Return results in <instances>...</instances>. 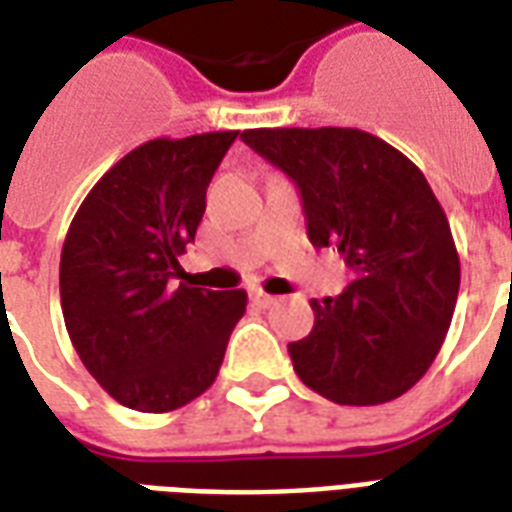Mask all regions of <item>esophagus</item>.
I'll use <instances>...</instances> for the list:
<instances>
[{
	"label": "esophagus",
	"instance_id": "34e87169",
	"mask_svg": "<svg viewBox=\"0 0 512 512\" xmlns=\"http://www.w3.org/2000/svg\"><path fill=\"white\" fill-rule=\"evenodd\" d=\"M252 301H255L257 306H263V309H266V306H271V304H276L274 295L263 293V290H255V293H252Z\"/></svg>",
	"mask_w": 512,
	"mask_h": 512
}]
</instances>
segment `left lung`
I'll return each instance as SVG.
<instances>
[{"label":"left lung","mask_w":512,"mask_h":512,"mask_svg":"<svg viewBox=\"0 0 512 512\" xmlns=\"http://www.w3.org/2000/svg\"><path fill=\"white\" fill-rule=\"evenodd\" d=\"M301 192L314 246H336L352 282L312 301L314 328L290 342L295 374L336 404L399 399L429 372L456 309L461 266L445 211L418 165L350 127L241 132Z\"/></svg>","instance_id":"8db88e82"}]
</instances>
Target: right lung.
Instances as JSON below:
<instances>
[{"label":"right lung","instance_id":"add662e5","mask_svg":"<svg viewBox=\"0 0 512 512\" xmlns=\"http://www.w3.org/2000/svg\"><path fill=\"white\" fill-rule=\"evenodd\" d=\"M236 135L132 149L94 184L67 230L64 325L89 374L130 410H179L208 391L246 312L244 290H170L206 211L208 181Z\"/></svg>","mask_w":512,"mask_h":512}]
</instances>
